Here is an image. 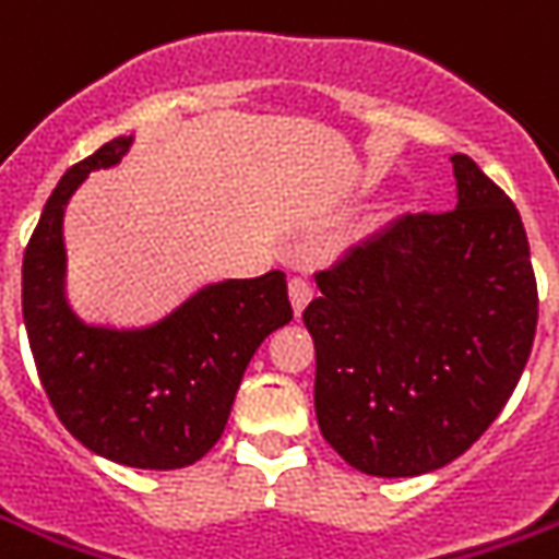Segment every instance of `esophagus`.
I'll return each instance as SVG.
<instances>
[{
    "label": "esophagus",
    "instance_id": "1",
    "mask_svg": "<svg viewBox=\"0 0 559 559\" xmlns=\"http://www.w3.org/2000/svg\"><path fill=\"white\" fill-rule=\"evenodd\" d=\"M311 284L306 278H290V302H294L296 314H302V309L309 306Z\"/></svg>",
    "mask_w": 559,
    "mask_h": 559
}]
</instances>
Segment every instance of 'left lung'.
<instances>
[{"instance_id": "left-lung-1", "label": "left lung", "mask_w": 559, "mask_h": 559, "mask_svg": "<svg viewBox=\"0 0 559 559\" xmlns=\"http://www.w3.org/2000/svg\"><path fill=\"white\" fill-rule=\"evenodd\" d=\"M455 211L407 214L318 272L302 311L314 413L352 468L419 477L450 465L502 413L538 321L514 201L453 155Z\"/></svg>"}]
</instances>
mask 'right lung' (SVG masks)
Wrapping results in <instances>:
<instances>
[{
  "instance_id": "add662e5",
  "label": "right lung",
  "mask_w": 559,
  "mask_h": 559,
  "mask_svg": "<svg viewBox=\"0 0 559 559\" xmlns=\"http://www.w3.org/2000/svg\"><path fill=\"white\" fill-rule=\"evenodd\" d=\"M134 143L116 136L70 168L24 253V324L41 389L72 438L128 468L199 462L229 423L250 358L294 309L287 275L204 284L143 328L82 321L67 299L63 214L91 170L116 168Z\"/></svg>"
}]
</instances>
